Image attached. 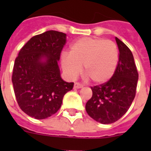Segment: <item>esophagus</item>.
I'll use <instances>...</instances> for the list:
<instances>
[{
    "label": "esophagus",
    "mask_w": 151,
    "mask_h": 151,
    "mask_svg": "<svg viewBox=\"0 0 151 151\" xmlns=\"http://www.w3.org/2000/svg\"><path fill=\"white\" fill-rule=\"evenodd\" d=\"M83 87V85L82 84H80L79 82H76L74 84V88H81Z\"/></svg>",
    "instance_id": "esophagus-1"
}]
</instances>
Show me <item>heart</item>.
Returning <instances> with one entry per match:
<instances>
[{
    "label": "heart",
    "mask_w": 151,
    "mask_h": 151,
    "mask_svg": "<svg viewBox=\"0 0 151 151\" xmlns=\"http://www.w3.org/2000/svg\"><path fill=\"white\" fill-rule=\"evenodd\" d=\"M119 62V52L110 40L82 38L75 41L69 55L61 59L62 67L68 76L74 78L82 70L95 84H104L113 77Z\"/></svg>",
    "instance_id": "heart-1"
}]
</instances>
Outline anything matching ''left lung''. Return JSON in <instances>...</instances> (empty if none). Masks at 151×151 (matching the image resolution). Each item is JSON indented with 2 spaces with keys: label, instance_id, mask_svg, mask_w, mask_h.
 <instances>
[{
  "label": "left lung",
  "instance_id": "8db88e82",
  "mask_svg": "<svg viewBox=\"0 0 151 151\" xmlns=\"http://www.w3.org/2000/svg\"><path fill=\"white\" fill-rule=\"evenodd\" d=\"M119 62L116 72L106 83L91 87L92 97L85 105L89 116L102 124L116 122L130 107L136 94L138 73L133 54L116 37Z\"/></svg>",
  "mask_w": 151,
  "mask_h": 151
}]
</instances>
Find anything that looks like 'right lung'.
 I'll return each instance as SVG.
<instances>
[{"mask_svg": "<svg viewBox=\"0 0 151 151\" xmlns=\"http://www.w3.org/2000/svg\"><path fill=\"white\" fill-rule=\"evenodd\" d=\"M66 35L47 31L33 36L16 58L12 82L21 110L36 119H44L58 111L73 82L61 78L58 60Z\"/></svg>", "mask_w": 151, "mask_h": 151, "instance_id": "1", "label": "right lung"}]
</instances>
